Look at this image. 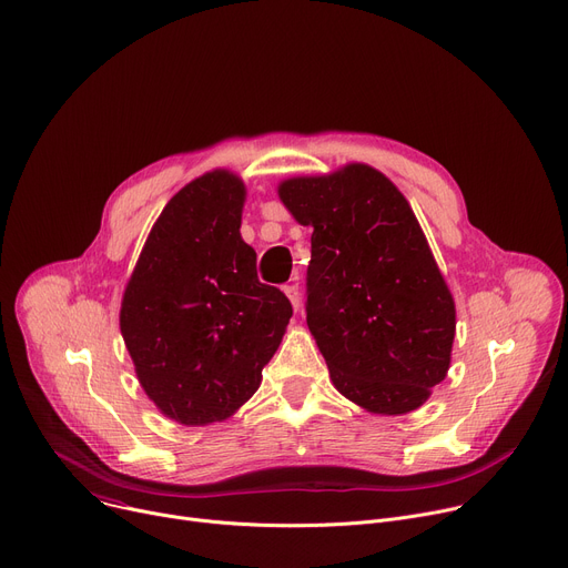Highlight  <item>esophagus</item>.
<instances>
[{
	"mask_svg": "<svg viewBox=\"0 0 568 568\" xmlns=\"http://www.w3.org/2000/svg\"><path fill=\"white\" fill-rule=\"evenodd\" d=\"M284 293L288 295V300H291V304H293V310L297 312L300 310V288H297V282H293V284H286L284 286Z\"/></svg>",
	"mask_w": 568,
	"mask_h": 568,
	"instance_id": "1",
	"label": "esophagus"
}]
</instances>
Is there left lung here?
<instances>
[{
  "label": "left lung",
  "mask_w": 568,
  "mask_h": 568,
  "mask_svg": "<svg viewBox=\"0 0 568 568\" xmlns=\"http://www.w3.org/2000/svg\"><path fill=\"white\" fill-rule=\"evenodd\" d=\"M312 225L307 325L345 398L375 414H407L450 366L455 302L403 193L375 168L280 186Z\"/></svg>",
  "instance_id": "obj_1"
}]
</instances>
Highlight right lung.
Wrapping results in <instances>:
<instances>
[{
  "mask_svg": "<svg viewBox=\"0 0 568 568\" xmlns=\"http://www.w3.org/2000/svg\"><path fill=\"white\" fill-rule=\"evenodd\" d=\"M245 189L225 170L184 186L161 211L126 284L120 332L145 394L170 418L232 416L261 384L293 307L256 277L241 239Z\"/></svg>",
  "mask_w": 568,
  "mask_h": 568,
  "instance_id": "right-lung-1",
  "label": "right lung"
}]
</instances>
